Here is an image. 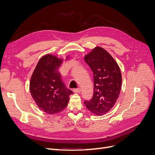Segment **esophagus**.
<instances>
[{
  "label": "esophagus",
  "instance_id": "1",
  "mask_svg": "<svg viewBox=\"0 0 155 155\" xmlns=\"http://www.w3.org/2000/svg\"><path fill=\"white\" fill-rule=\"evenodd\" d=\"M73 91H74V92L79 93V92H81V88H74Z\"/></svg>",
  "mask_w": 155,
  "mask_h": 155
}]
</instances>
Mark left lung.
<instances>
[{
    "label": "left lung",
    "mask_w": 155,
    "mask_h": 155,
    "mask_svg": "<svg viewBox=\"0 0 155 155\" xmlns=\"http://www.w3.org/2000/svg\"><path fill=\"white\" fill-rule=\"evenodd\" d=\"M94 75V94L85 101L87 109L96 115L109 112L115 105L121 87V74L118 64L111 55L100 46L85 57Z\"/></svg>",
    "instance_id": "obj_1"
}]
</instances>
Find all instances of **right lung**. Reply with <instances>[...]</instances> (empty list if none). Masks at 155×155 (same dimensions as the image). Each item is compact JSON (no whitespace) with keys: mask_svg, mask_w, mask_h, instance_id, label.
Masks as SVG:
<instances>
[{"mask_svg":"<svg viewBox=\"0 0 155 155\" xmlns=\"http://www.w3.org/2000/svg\"><path fill=\"white\" fill-rule=\"evenodd\" d=\"M62 62V59L53 55L43 56L30 79L33 99L41 110L49 114L63 110L68 105L70 95L73 94L65 86L58 71Z\"/></svg>","mask_w":155,"mask_h":155,"instance_id":"obj_1","label":"right lung"}]
</instances>
